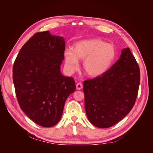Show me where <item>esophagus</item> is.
Wrapping results in <instances>:
<instances>
[{
    "label": "esophagus",
    "mask_w": 153,
    "mask_h": 153,
    "mask_svg": "<svg viewBox=\"0 0 153 153\" xmlns=\"http://www.w3.org/2000/svg\"><path fill=\"white\" fill-rule=\"evenodd\" d=\"M76 89L77 90H80V89H82L83 86H82V84H81V83L78 82V83H77L76 85Z\"/></svg>",
    "instance_id": "obj_1"
}]
</instances>
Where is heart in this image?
Wrapping results in <instances>:
<instances>
[{"mask_svg":"<svg viewBox=\"0 0 153 153\" xmlns=\"http://www.w3.org/2000/svg\"><path fill=\"white\" fill-rule=\"evenodd\" d=\"M115 57L116 49L112 44L96 38L82 40L74 45L73 50L64 51V66L69 73H73L79 68V60H84L86 75L98 77L108 70Z\"/></svg>","mask_w":153,"mask_h":153,"instance_id":"1","label":"heart"}]
</instances>
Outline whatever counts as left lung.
I'll list each match as a JSON object with an SVG mask.
<instances>
[{
    "mask_svg": "<svg viewBox=\"0 0 153 153\" xmlns=\"http://www.w3.org/2000/svg\"><path fill=\"white\" fill-rule=\"evenodd\" d=\"M140 69L129 48L103 75L84 82L85 109L90 123L100 128L114 126L135 105Z\"/></svg>",
    "mask_w": 153,
    "mask_h": 153,
    "instance_id": "1",
    "label": "left lung"
}]
</instances>
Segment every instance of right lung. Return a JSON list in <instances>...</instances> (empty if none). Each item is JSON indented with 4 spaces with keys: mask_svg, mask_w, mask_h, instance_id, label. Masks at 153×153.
<instances>
[{
    "mask_svg": "<svg viewBox=\"0 0 153 153\" xmlns=\"http://www.w3.org/2000/svg\"><path fill=\"white\" fill-rule=\"evenodd\" d=\"M65 41L50 32L35 34L20 50L13 80L18 103L32 121L52 127L61 120L68 96L75 91L72 77L61 72Z\"/></svg>",
    "mask_w": 153,
    "mask_h": 153,
    "instance_id": "1",
    "label": "right lung"
}]
</instances>
